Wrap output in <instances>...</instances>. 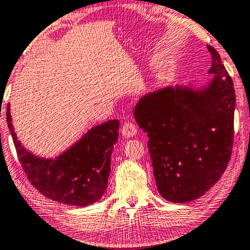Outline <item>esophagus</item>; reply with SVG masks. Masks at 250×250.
I'll return each instance as SVG.
<instances>
[{"label":"esophagus","instance_id":"obj_1","mask_svg":"<svg viewBox=\"0 0 250 250\" xmlns=\"http://www.w3.org/2000/svg\"><path fill=\"white\" fill-rule=\"evenodd\" d=\"M122 133L125 138H132L137 134V127L132 123H125L122 127Z\"/></svg>","mask_w":250,"mask_h":250}]
</instances>
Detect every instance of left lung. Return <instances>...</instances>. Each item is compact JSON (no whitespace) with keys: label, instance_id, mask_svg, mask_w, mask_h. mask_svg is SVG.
Wrapping results in <instances>:
<instances>
[{"label":"left lung","instance_id":"left-lung-1","mask_svg":"<svg viewBox=\"0 0 250 250\" xmlns=\"http://www.w3.org/2000/svg\"><path fill=\"white\" fill-rule=\"evenodd\" d=\"M206 85H169L143 95L133 108L164 200L187 203L203 196L226 171L234 139V83L220 54Z\"/></svg>","mask_w":250,"mask_h":250}]
</instances>
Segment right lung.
Returning a JSON list of instances; mask_svg holds the SVG:
<instances>
[{
	"label": "right lung",
	"mask_w": 250,
	"mask_h": 250,
	"mask_svg": "<svg viewBox=\"0 0 250 250\" xmlns=\"http://www.w3.org/2000/svg\"><path fill=\"white\" fill-rule=\"evenodd\" d=\"M7 123L28 179L49 200L67 206L87 207L103 197L111 172V155L118 142L119 120L95 125L60 155L46 158L27 150L18 139L10 105Z\"/></svg>",
	"instance_id": "obj_1"
}]
</instances>
